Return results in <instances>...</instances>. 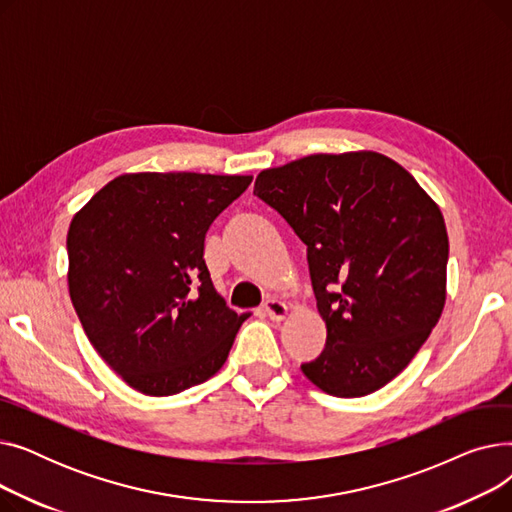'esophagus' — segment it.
<instances>
[{
	"label": "esophagus",
	"instance_id": "obj_1",
	"mask_svg": "<svg viewBox=\"0 0 512 512\" xmlns=\"http://www.w3.org/2000/svg\"><path fill=\"white\" fill-rule=\"evenodd\" d=\"M263 311H265V315L270 317L272 321H282V319H286V315H288V305L282 303V301H278V299H270V301H267V303L263 305Z\"/></svg>",
	"mask_w": 512,
	"mask_h": 512
}]
</instances>
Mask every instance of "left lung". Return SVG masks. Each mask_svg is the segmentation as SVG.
Returning a JSON list of instances; mask_svg holds the SVG:
<instances>
[{
  "label": "left lung",
  "mask_w": 512,
  "mask_h": 512,
  "mask_svg": "<svg viewBox=\"0 0 512 512\" xmlns=\"http://www.w3.org/2000/svg\"><path fill=\"white\" fill-rule=\"evenodd\" d=\"M261 201L305 245L326 348L307 380L340 398L380 390L432 334L446 303L442 211L394 159L315 153L263 170Z\"/></svg>",
  "instance_id": "8db88e82"
}]
</instances>
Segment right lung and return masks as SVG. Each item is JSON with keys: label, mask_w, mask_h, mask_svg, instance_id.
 <instances>
[{"label": "right lung", "mask_w": 512, "mask_h": 512, "mask_svg": "<svg viewBox=\"0 0 512 512\" xmlns=\"http://www.w3.org/2000/svg\"><path fill=\"white\" fill-rule=\"evenodd\" d=\"M253 176L139 172L107 182L68 228V290L101 359L134 390L172 396L218 373L249 315L203 259L211 222Z\"/></svg>", "instance_id": "add662e5"}]
</instances>
